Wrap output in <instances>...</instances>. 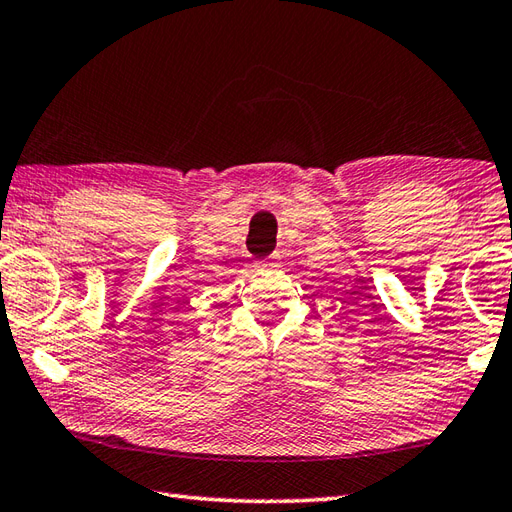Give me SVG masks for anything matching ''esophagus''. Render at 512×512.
<instances>
[{"label":"esophagus","instance_id":"1","mask_svg":"<svg viewBox=\"0 0 512 512\" xmlns=\"http://www.w3.org/2000/svg\"><path fill=\"white\" fill-rule=\"evenodd\" d=\"M280 265V252H276V254H271L265 263H263V267H269V269H274V267H278Z\"/></svg>","mask_w":512,"mask_h":512}]
</instances>
